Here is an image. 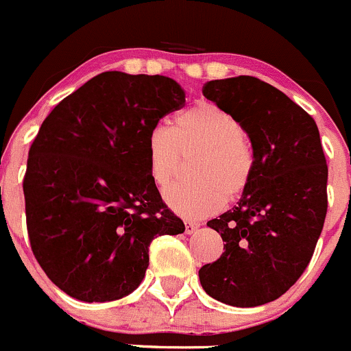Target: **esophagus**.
Instances as JSON below:
<instances>
[{"label":"esophagus","instance_id":"obj_1","mask_svg":"<svg viewBox=\"0 0 351 351\" xmlns=\"http://www.w3.org/2000/svg\"><path fill=\"white\" fill-rule=\"evenodd\" d=\"M184 227H186V234L191 235V234H194L197 228H199V223H196V221L186 220V221H184Z\"/></svg>","mask_w":351,"mask_h":351}]
</instances>
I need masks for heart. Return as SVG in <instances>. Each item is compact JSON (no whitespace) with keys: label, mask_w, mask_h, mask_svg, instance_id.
I'll return each mask as SVG.
<instances>
[{"label":"heart","mask_w":351,"mask_h":351,"mask_svg":"<svg viewBox=\"0 0 351 351\" xmlns=\"http://www.w3.org/2000/svg\"><path fill=\"white\" fill-rule=\"evenodd\" d=\"M191 162L193 180L174 182L164 201L179 217L204 218L235 199L254 176V148L237 117L215 104H197L174 119V128H152L147 136L148 174L157 186L174 179L182 157Z\"/></svg>","instance_id":"b5f03b06"}]
</instances>
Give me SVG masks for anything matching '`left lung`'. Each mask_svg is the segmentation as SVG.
I'll list each match as a JSON object with an SVG mask.
<instances>
[{"instance_id":"8db88e82","label":"left lung","mask_w":351,"mask_h":351,"mask_svg":"<svg viewBox=\"0 0 351 351\" xmlns=\"http://www.w3.org/2000/svg\"><path fill=\"white\" fill-rule=\"evenodd\" d=\"M203 95L237 117L254 148L251 182L208 221L225 252L199 269L203 290L234 307L282 297L307 268L328 210V165L315 121L263 80H211Z\"/></svg>"}]
</instances>
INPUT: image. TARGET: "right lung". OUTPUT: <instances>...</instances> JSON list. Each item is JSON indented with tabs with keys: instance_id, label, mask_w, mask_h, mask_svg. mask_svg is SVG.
<instances>
[{
	"instance_id": "obj_1",
	"label": "right lung",
	"mask_w": 351,
	"mask_h": 351,
	"mask_svg": "<svg viewBox=\"0 0 351 351\" xmlns=\"http://www.w3.org/2000/svg\"><path fill=\"white\" fill-rule=\"evenodd\" d=\"M186 102L176 80L106 71L58 104L29 152L27 230L51 282L110 302L143 282L148 247L184 223L148 174L147 136Z\"/></svg>"
}]
</instances>
